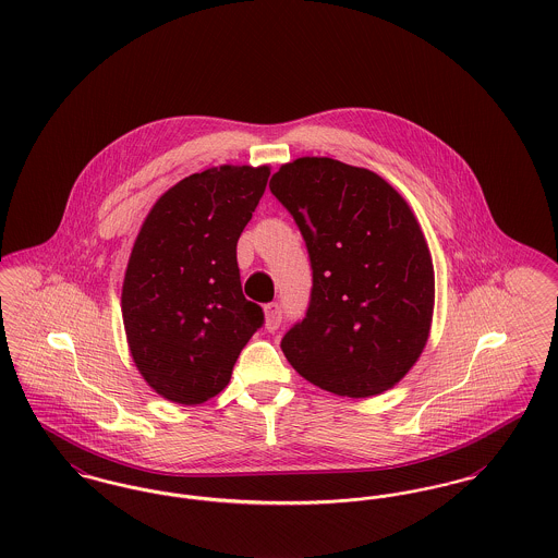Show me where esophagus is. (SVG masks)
Masks as SVG:
<instances>
[{
	"label": "esophagus",
	"mask_w": 558,
	"mask_h": 558,
	"mask_svg": "<svg viewBox=\"0 0 558 558\" xmlns=\"http://www.w3.org/2000/svg\"><path fill=\"white\" fill-rule=\"evenodd\" d=\"M263 312H265V328L267 330H276V328L280 327V323H282V307H280V303L271 301V303H267L263 307Z\"/></svg>",
	"instance_id": "34e87169"
}]
</instances>
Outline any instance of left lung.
Segmentation results:
<instances>
[{
	"mask_svg": "<svg viewBox=\"0 0 558 558\" xmlns=\"http://www.w3.org/2000/svg\"><path fill=\"white\" fill-rule=\"evenodd\" d=\"M269 190L312 265L305 318L280 343L287 361L327 392L390 390L422 356L434 310V265L409 204L379 174L332 158L280 166Z\"/></svg>",
	"mask_w": 558,
	"mask_h": 558,
	"instance_id": "1",
	"label": "left lung"
}]
</instances>
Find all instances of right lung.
Segmentation results:
<instances>
[{
    "label": "right lung",
    "mask_w": 558,
    "mask_h": 558,
    "mask_svg": "<svg viewBox=\"0 0 558 558\" xmlns=\"http://www.w3.org/2000/svg\"><path fill=\"white\" fill-rule=\"evenodd\" d=\"M269 166H219L185 177L149 210L122 287L132 361L166 400L199 404L221 392L262 305L242 295L235 244Z\"/></svg>",
    "instance_id": "add662e5"
}]
</instances>
